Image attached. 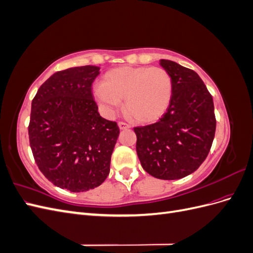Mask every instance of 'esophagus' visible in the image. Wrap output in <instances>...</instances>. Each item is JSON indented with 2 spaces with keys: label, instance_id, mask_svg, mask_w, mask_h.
<instances>
[{
  "label": "esophagus",
  "instance_id": "esophagus-1",
  "mask_svg": "<svg viewBox=\"0 0 253 253\" xmlns=\"http://www.w3.org/2000/svg\"><path fill=\"white\" fill-rule=\"evenodd\" d=\"M118 126H119L120 129H126V128L131 127V126H129L128 124H126V122H124V121L118 122Z\"/></svg>",
  "mask_w": 253,
  "mask_h": 253
}]
</instances>
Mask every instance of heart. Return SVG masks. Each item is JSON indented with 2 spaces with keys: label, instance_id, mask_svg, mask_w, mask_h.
<instances>
[{
  "label": "heart",
  "instance_id": "b5f03b06",
  "mask_svg": "<svg viewBox=\"0 0 253 253\" xmlns=\"http://www.w3.org/2000/svg\"><path fill=\"white\" fill-rule=\"evenodd\" d=\"M173 84L162 67L122 66L104 75L93 94L102 110L113 115L126 99V110L141 124L156 121L169 109Z\"/></svg>",
  "mask_w": 253,
  "mask_h": 253
}]
</instances>
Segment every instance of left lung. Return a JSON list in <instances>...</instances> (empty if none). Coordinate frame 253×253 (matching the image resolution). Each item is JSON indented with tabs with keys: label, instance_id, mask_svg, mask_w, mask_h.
Instances as JSON below:
<instances>
[{
	"label": "left lung",
	"instance_id": "1",
	"mask_svg": "<svg viewBox=\"0 0 253 253\" xmlns=\"http://www.w3.org/2000/svg\"><path fill=\"white\" fill-rule=\"evenodd\" d=\"M159 64L171 76L172 99L155 124L134 127L136 151L145 172L159 179H179L208 156L215 134L213 99L194 71L171 60Z\"/></svg>",
	"mask_w": 253,
	"mask_h": 253
}]
</instances>
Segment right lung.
<instances>
[{
    "label": "right lung",
    "mask_w": 253,
    "mask_h": 253,
    "mask_svg": "<svg viewBox=\"0 0 253 253\" xmlns=\"http://www.w3.org/2000/svg\"><path fill=\"white\" fill-rule=\"evenodd\" d=\"M100 67L85 65L57 72L32 102L29 143L37 166L53 185L85 192L108 177L119 136L116 122L98 113L91 84Z\"/></svg>",
    "instance_id": "add662e5"
}]
</instances>
